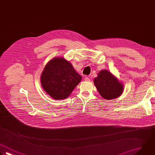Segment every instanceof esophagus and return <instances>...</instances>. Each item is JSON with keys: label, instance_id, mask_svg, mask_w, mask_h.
I'll return each instance as SVG.
<instances>
[{"label": "esophagus", "instance_id": "1", "mask_svg": "<svg viewBox=\"0 0 155 155\" xmlns=\"http://www.w3.org/2000/svg\"><path fill=\"white\" fill-rule=\"evenodd\" d=\"M84 80H85V81H86V82H89V81H90V79L88 77H85V79H84Z\"/></svg>", "mask_w": 155, "mask_h": 155}]
</instances>
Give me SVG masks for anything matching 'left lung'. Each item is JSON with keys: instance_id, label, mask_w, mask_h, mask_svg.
I'll use <instances>...</instances> for the list:
<instances>
[{"instance_id": "8db88e82", "label": "left lung", "mask_w": 155, "mask_h": 155, "mask_svg": "<svg viewBox=\"0 0 155 155\" xmlns=\"http://www.w3.org/2000/svg\"><path fill=\"white\" fill-rule=\"evenodd\" d=\"M101 96L107 100L119 97L124 91V85L111 72L102 70L93 80Z\"/></svg>"}]
</instances>
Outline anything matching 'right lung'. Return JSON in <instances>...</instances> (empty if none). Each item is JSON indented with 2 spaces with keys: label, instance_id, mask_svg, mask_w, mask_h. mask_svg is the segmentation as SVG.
Segmentation results:
<instances>
[{
  "label": "right lung",
  "instance_id": "obj_1",
  "mask_svg": "<svg viewBox=\"0 0 155 155\" xmlns=\"http://www.w3.org/2000/svg\"><path fill=\"white\" fill-rule=\"evenodd\" d=\"M81 80L82 76L76 71L72 64L61 57L51 59L41 76L43 89L56 100L67 98Z\"/></svg>",
  "mask_w": 155,
  "mask_h": 155
}]
</instances>
